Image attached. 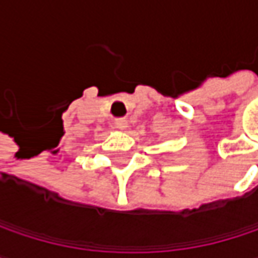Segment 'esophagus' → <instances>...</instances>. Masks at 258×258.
<instances>
[{"label":"esophagus","mask_w":258,"mask_h":258,"mask_svg":"<svg viewBox=\"0 0 258 258\" xmlns=\"http://www.w3.org/2000/svg\"><path fill=\"white\" fill-rule=\"evenodd\" d=\"M113 125H115V128L118 130H127L128 128V121L124 119V118H119V119H115L113 121Z\"/></svg>","instance_id":"obj_1"}]
</instances>
